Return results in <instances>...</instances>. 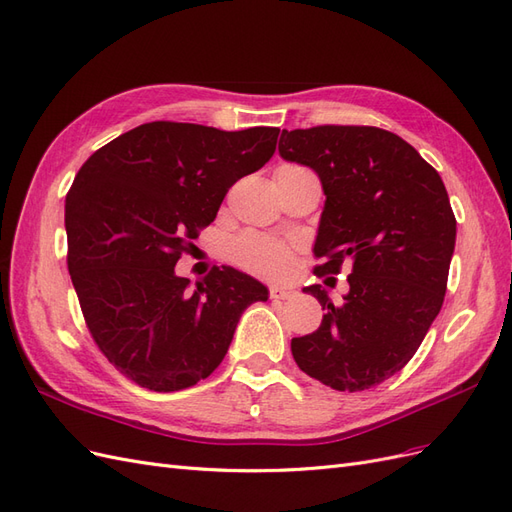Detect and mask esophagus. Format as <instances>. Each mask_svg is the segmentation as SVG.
Masks as SVG:
<instances>
[{
  "instance_id": "1",
  "label": "esophagus",
  "mask_w": 512,
  "mask_h": 512,
  "mask_svg": "<svg viewBox=\"0 0 512 512\" xmlns=\"http://www.w3.org/2000/svg\"><path fill=\"white\" fill-rule=\"evenodd\" d=\"M293 295H295L293 289H283V287H272L270 289V300H274V302L289 300V298H293Z\"/></svg>"
}]
</instances>
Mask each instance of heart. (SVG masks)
<instances>
[{
  "label": "heart",
  "mask_w": 512,
  "mask_h": 512,
  "mask_svg": "<svg viewBox=\"0 0 512 512\" xmlns=\"http://www.w3.org/2000/svg\"><path fill=\"white\" fill-rule=\"evenodd\" d=\"M283 168H302V166H283ZM229 255H232V261L242 270L268 280H278V278H285L293 266L295 244L272 238V236L246 232L229 244Z\"/></svg>",
  "instance_id": "heart-1"
}]
</instances>
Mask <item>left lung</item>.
<instances>
[{
  "instance_id": "8db88e82",
  "label": "left lung",
  "mask_w": 512,
  "mask_h": 512,
  "mask_svg": "<svg viewBox=\"0 0 512 512\" xmlns=\"http://www.w3.org/2000/svg\"><path fill=\"white\" fill-rule=\"evenodd\" d=\"M278 153L315 170L327 195L315 276L351 270L340 304L321 285L304 289L325 315L317 332L291 340L295 364L336 391L381 385L417 353L442 308L457 232L447 189L381 127L283 129Z\"/></svg>"
}]
</instances>
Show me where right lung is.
Segmentation results:
<instances>
[{
  "instance_id": "obj_1",
  "label": "right lung",
  "mask_w": 512,
  "mask_h": 512,
  "mask_svg": "<svg viewBox=\"0 0 512 512\" xmlns=\"http://www.w3.org/2000/svg\"><path fill=\"white\" fill-rule=\"evenodd\" d=\"M278 134L153 121L82 163L65 197L68 270L93 342L129 381L193 387L219 368L244 308L268 300L234 268H212L189 291L174 266L229 187L270 161Z\"/></svg>"
}]
</instances>
